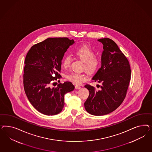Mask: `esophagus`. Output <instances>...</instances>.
<instances>
[{
    "mask_svg": "<svg viewBox=\"0 0 152 152\" xmlns=\"http://www.w3.org/2000/svg\"><path fill=\"white\" fill-rule=\"evenodd\" d=\"M81 86H78V85H76L75 86V88L76 89H80V88H81Z\"/></svg>",
    "mask_w": 152,
    "mask_h": 152,
    "instance_id": "obj_1",
    "label": "esophagus"
}]
</instances>
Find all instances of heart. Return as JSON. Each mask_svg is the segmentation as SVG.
Wrapping results in <instances>:
<instances>
[{
    "mask_svg": "<svg viewBox=\"0 0 152 152\" xmlns=\"http://www.w3.org/2000/svg\"><path fill=\"white\" fill-rule=\"evenodd\" d=\"M75 54L80 60L84 62L83 68L86 69L88 73H94L99 69L100 64V60L98 57L94 56V52L90 47L86 46L81 47L75 51ZM70 64L71 57L67 56L64 60V67H68ZM86 78V76L85 74L74 73L68 76V79L69 81L75 85L81 84Z\"/></svg>",
    "mask_w": 152,
    "mask_h": 152,
    "instance_id": "heart-1",
    "label": "heart"
}]
</instances>
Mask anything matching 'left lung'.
<instances>
[{
    "instance_id": "1",
    "label": "left lung",
    "mask_w": 152,
    "mask_h": 152,
    "mask_svg": "<svg viewBox=\"0 0 152 152\" xmlns=\"http://www.w3.org/2000/svg\"><path fill=\"white\" fill-rule=\"evenodd\" d=\"M103 45L101 67L92 80L101 83L99 90L86 85L89 96L84 103L90 114L100 116L116 110L124 101L131 77L129 61L115 42L104 38L97 40Z\"/></svg>"
}]
</instances>
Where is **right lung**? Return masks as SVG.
Returning <instances> with one entry per match:
<instances>
[{
	"mask_svg": "<svg viewBox=\"0 0 152 152\" xmlns=\"http://www.w3.org/2000/svg\"><path fill=\"white\" fill-rule=\"evenodd\" d=\"M68 38H49L33 46L25 59L24 88L28 100L39 112L46 115L60 113L64 106V95L73 91L72 83L66 81L57 87L51 85L61 77L62 60L69 46Z\"/></svg>",
	"mask_w": 152,
	"mask_h": 152,
	"instance_id": "1",
	"label": "right lung"
}]
</instances>
